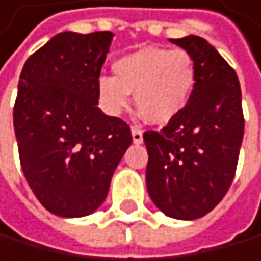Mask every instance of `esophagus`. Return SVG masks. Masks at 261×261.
Wrapping results in <instances>:
<instances>
[{
	"label": "esophagus",
	"instance_id": "34e87169",
	"mask_svg": "<svg viewBox=\"0 0 261 261\" xmlns=\"http://www.w3.org/2000/svg\"><path fill=\"white\" fill-rule=\"evenodd\" d=\"M132 136H133V143L136 145L143 143V132L138 126H132Z\"/></svg>",
	"mask_w": 261,
	"mask_h": 261
}]
</instances>
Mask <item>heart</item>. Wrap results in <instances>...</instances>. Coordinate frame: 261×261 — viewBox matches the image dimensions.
Listing matches in <instances>:
<instances>
[{"label":"heart","mask_w":261,"mask_h":261,"mask_svg":"<svg viewBox=\"0 0 261 261\" xmlns=\"http://www.w3.org/2000/svg\"><path fill=\"white\" fill-rule=\"evenodd\" d=\"M113 73L101 74L96 91L103 110L123 113L135 93V105L151 125H168L188 107L196 83L193 56L185 49L146 46L116 60Z\"/></svg>","instance_id":"heart-1"}]
</instances>
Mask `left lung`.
<instances>
[{"instance_id":"8db88e82","label":"left lung","mask_w":261,"mask_h":261,"mask_svg":"<svg viewBox=\"0 0 261 261\" xmlns=\"http://www.w3.org/2000/svg\"><path fill=\"white\" fill-rule=\"evenodd\" d=\"M193 56L196 83L188 107L162 132H145L146 188L170 218L196 220L228 192L243 141L237 73L206 39H170Z\"/></svg>"}]
</instances>
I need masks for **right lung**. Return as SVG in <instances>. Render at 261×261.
Returning <instances> with one entry per match:
<instances>
[{"mask_svg": "<svg viewBox=\"0 0 261 261\" xmlns=\"http://www.w3.org/2000/svg\"><path fill=\"white\" fill-rule=\"evenodd\" d=\"M113 33L65 31L26 60L13 110L26 181L48 212L86 217L107 198L132 145L125 121L98 108L96 81Z\"/></svg>", "mask_w": 261, "mask_h": 261, "instance_id": "add662e5", "label": "right lung"}]
</instances>
